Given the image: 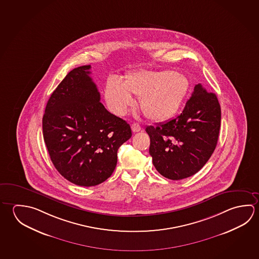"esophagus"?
Listing matches in <instances>:
<instances>
[{"label": "esophagus", "mask_w": 259, "mask_h": 259, "mask_svg": "<svg viewBox=\"0 0 259 259\" xmlns=\"http://www.w3.org/2000/svg\"><path fill=\"white\" fill-rule=\"evenodd\" d=\"M132 131L134 132V133H136V132H140L141 128L140 124L139 123H133L131 125Z\"/></svg>", "instance_id": "esophagus-1"}]
</instances>
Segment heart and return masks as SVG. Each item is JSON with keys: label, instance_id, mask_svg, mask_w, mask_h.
<instances>
[{"label": "heart", "instance_id": "heart-1", "mask_svg": "<svg viewBox=\"0 0 259 259\" xmlns=\"http://www.w3.org/2000/svg\"><path fill=\"white\" fill-rule=\"evenodd\" d=\"M189 89L187 78L172 71H142L124 81L111 77L106 82V105L114 114L123 116L141 99V108L147 118L164 121L179 109Z\"/></svg>", "mask_w": 259, "mask_h": 259}]
</instances>
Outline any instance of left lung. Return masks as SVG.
<instances>
[{
  "mask_svg": "<svg viewBox=\"0 0 259 259\" xmlns=\"http://www.w3.org/2000/svg\"><path fill=\"white\" fill-rule=\"evenodd\" d=\"M221 123L218 97L196 84L181 114L145 131L155 169L171 180L198 172L215 149Z\"/></svg>",
  "mask_w": 259,
  "mask_h": 259,
  "instance_id": "obj_1",
  "label": "left lung"
}]
</instances>
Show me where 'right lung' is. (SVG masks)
<instances>
[{"mask_svg":"<svg viewBox=\"0 0 259 259\" xmlns=\"http://www.w3.org/2000/svg\"><path fill=\"white\" fill-rule=\"evenodd\" d=\"M91 65L72 70L46 105L42 134L57 171L74 185L105 182L117 163V151L131 138L130 125L105 109L90 77Z\"/></svg>","mask_w":259,"mask_h":259,"instance_id":"right-lung-1","label":"right lung"}]
</instances>
